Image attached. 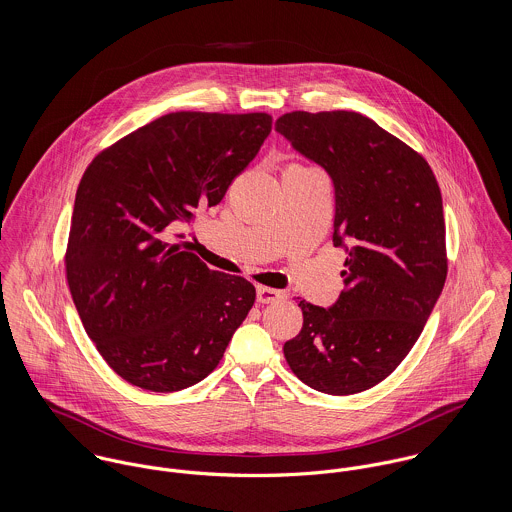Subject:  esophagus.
I'll return each mask as SVG.
<instances>
[{"mask_svg": "<svg viewBox=\"0 0 512 512\" xmlns=\"http://www.w3.org/2000/svg\"><path fill=\"white\" fill-rule=\"evenodd\" d=\"M256 299H258V303H274V301L284 299V292L274 290V288H266V286H258L256 288Z\"/></svg>", "mask_w": 512, "mask_h": 512, "instance_id": "34e87169", "label": "esophagus"}]
</instances>
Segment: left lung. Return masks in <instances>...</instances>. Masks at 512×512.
<instances>
[{
	"mask_svg": "<svg viewBox=\"0 0 512 512\" xmlns=\"http://www.w3.org/2000/svg\"><path fill=\"white\" fill-rule=\"evenodd\" d=\"M276 130L335 187L333 244L345 290L329 307L301 299L284 345L293 374L347 396L382 382L418 341L447 276L445 220L428 161L357 112H290Z\"/></svg>",
	"mask_w": 512,
	"mask_h": 512,
	"instance_id": "1",
	"label": "left lung"
}]
</instances>
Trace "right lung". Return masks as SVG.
<instances>
[{
  "label": "right lung",
  "mask_w": 512,
  "mask_h": 512,
  "mask_svg": "<svg viewBox=\"0 0 512 512\" xmlns=\"http://www.w3.org/2000/svg\"><path fill=\"white\" fill-rule=\"evenodd\" d=\"M272 132V116L173 112L100 151L74 199L67 282L108 366L151 392L201 382L254 305V286L169 240L219 205Z\"/></svg>",
  "instance_id": "right-lung-1"
}]
</instances>
